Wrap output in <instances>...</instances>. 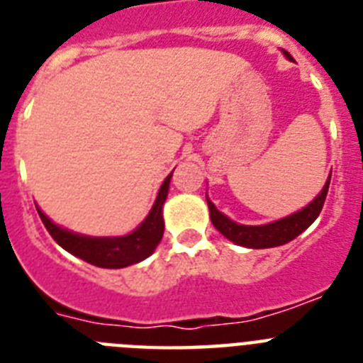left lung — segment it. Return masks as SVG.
<instances>
[{
	"label": "left lung",
	"mask_w": 363,
	"mask_h": 363,
	"mask_svg": "<svg viewBox=\"0 0 363 363\" xmlns=\"http://www.w3.org/2000/svg\"><path fill=\"white\" fill-rule=\"evenodd\" d=\"M284 54L287 60H293L289 52L284 50ZM329 184H331V174L327 178L322 192L307 207L287 218H281V220L272 221V223H265V225H242V223H236L230 218H227L225 214H221L214 207L213 201L207 198L211 221L227 240L234 242L236 245L249 247V249H269V247L284 245V243H289L291 240L296 238L298 234L303 233L318 218V214L322 213L323 203H325Z\"/></svg>",
	"instance_id": "1"
}]
</instances>
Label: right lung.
I'll return each instance as SVG.
<instances>
[{
	"label": "right lung",
	"mask_w": 363,
	"mask_h": 363,
	"mask_svg": "<svg viewBox=\"0 0 363 363\" xmlns=\"http://www.w3.org/2000/svg\"><path fill=\"white\" fill-rule=\"evenodd\" d=\"M172 172L163 179L156 201H154L152 209L147 214L145 220L133 233L125 234V236H108V238L107 236H104V238L101 236L99 238H96V236H83V234H76L72 230H67L63 227L56 225L50 218L45 216L40 207H36L38 214H40L41 221L47 227L50 236L56 240L57 245H62L70 255L78 256V258L85 259L86 264L96 265V267H129V265L149 258L154 252V249L158 247V243L162 242L163 229H165L162 209L167 200Z\"/></svg>",
	"instance_id": "add662e5"
}]
</instances>
